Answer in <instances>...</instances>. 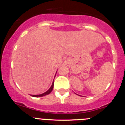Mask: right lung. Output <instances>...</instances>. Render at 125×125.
I'll return each mask as SVG.
<instances>
[{
	"label": "right lung",
	"mask_w": 125,
	"mask_h": 125,
	"mask_svg": "<svg viewBox=\"0 0 125 125\" xmlns=\"http://www.w3.org/2000/svg\"><path fill=\"white\" fill-rule=\"evenodd\" d=\"M53 88H54V82H52V84L51 86V88H49L48 90H47L46 92L44 93L41 94H37V95H31L33 97H42V96H46L47 95V94H49V93H50L52 91L53 89Z\"/></svg>",
	"instance_id": "1"
}]
</instances>
